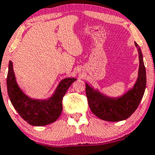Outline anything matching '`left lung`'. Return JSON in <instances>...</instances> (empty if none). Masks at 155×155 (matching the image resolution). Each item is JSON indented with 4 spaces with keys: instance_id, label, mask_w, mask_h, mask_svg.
I'll list each match as a JSON object with an SVG mask.
<instances>
[{
    "instance_id": "obj_1",
    "label": "left lung",
    "mask_w": 155,
    "mask_h": 155,
    "mask_svg": "<svg viewBox=\"0 0 155 155\" xmlns=\"http://www.w3.org/2000/svg\"><path fill=\"white\" fill-rule=\"evenodd\" d=\"M139 55L138 77L133 88L119 98H110L86 84V96L91 111L98 118L107 121H120L131 116L138 107L146 89L147 74L141 50L136 42Z\"/></svg>"
}]
</instances>
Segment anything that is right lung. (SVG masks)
Listing matches in <instances>:
<instances>
[{
  "label": "right lung",
  "mask_w": 155,
  "mask_h": 155,
  "mask_svg": "<svg viewBox=\"0 0 155 155\" xmlns=\"http://www.w3.org/2000/svg\"><path fill=\"white\" fill-rule=\"evenodd\" d=\"M76 79L66 78L61 81L52 97L47 100L32 99L20 89L15 80L12 62L8 63L7 91L12 104L19 115L32 126H45L56 121L62 111V98Z\"/></svg>",
  "instance_id": "add662e5"
}]
</instances>
